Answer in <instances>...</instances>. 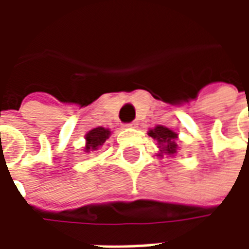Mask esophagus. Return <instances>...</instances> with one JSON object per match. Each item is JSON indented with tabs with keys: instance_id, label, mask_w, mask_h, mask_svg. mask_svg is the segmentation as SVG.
<instances>
[{
	"instance_id": "34e87169",
	"label": "esophagus",
	"mask_w": 249,
	"mask_h": 249,
	"mask_svg": "<svg viewBox=\"0 0 249 249\" xmlns=\"http://www.w3.org/2000/svg\"><path fill=\"white\" fill-rule=\"evenodd\" d=\"M139 125V123L137 121H132V123H128V124H125L124 126H126V128H136Z\"/></svg>"
}]
</instances>
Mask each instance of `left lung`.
Wrapping results in <instances>:
<instances>
[{
	"label": "left lung",
	"instance_id": "8db88e82",
	"mask_svg": "<svg viewBox=\"0 0 249 249\" xmlns=\"http://www.w3.org/2000/svg\"><path fill=\"white\" fill-rule=\"evenodd\" d=\"M149 136L159 141V144H160L161 155H159V156H162L164 153L171 156V155H175L178 152V144H176L178 135L173 130L168 129L162 125H157L155 129L149 130Z\"/></svg>",
	"mask_w": 249,
	"mask_h": 249
}]
</instances>
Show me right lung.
<instances>
[{
  "mask_svg": "<svg viewBox=\"0 0 249 249\" xmlns=\"http://www.w3.org/2000/svg\"><path fill=\"white\" fill-rule=\"evenodd\" d=\"M109 135H110V130L105 129L103 126H98V128H94V129L89 130L87 133V136H85L87 144H85L84 151H98V149L104 145V142L107 141Z\"/></svg>",
  "mask_w": 249,
  "mask_h": 249,
  "instance_id": "1",
  "label": "right lung"
}]
</instances>
